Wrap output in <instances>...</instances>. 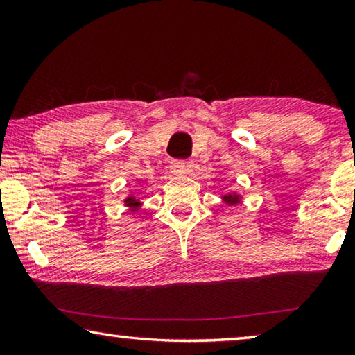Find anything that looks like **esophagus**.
<instances>
[{
  "instance_id": "esophagus-1",
  "label": "esophagus",
  "mask_w": 355,
  "mask_h": 355,
  "mask_svg": "<svg viewBox=\"0 0 355 355\" xmlns=\"http://www.w3.org/2000/svg\"><path fill=\"white\" fill-rule=\"evenodd\" d=\"M171 172L173 175H186L191 172V164L186 161H173L171 164Z\"/></svg>"
}]
</instances>
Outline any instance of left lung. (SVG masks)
<instances>
[{
	"instance_id": "1",
	"label": "left lung",
	"mask_w": 355,
	"mask_h": 355,
	"mask_svg": "<svg viewBox=\"0 0 355 355\" xmlns=\"http://www.w3.org/2000/svg\"><path fill=\"white\" fill-rule=\"evenodd\" d=\"M243 194H239L238 191H228V192H222L220 194V200L225 203L227 208H232V207H236L239 203L243 202Z\"/></svg>"
}]
</instances>
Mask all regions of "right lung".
Returning <instances> with one entry per match:
<instances>
[{
    "label": "right lung",
    "mask_w": 355,
    "mask_h": 355,
    "mask_svg": "<svg viewBox=\"0 0 355 355\" xmlns=\"http://www.w3.org/2000/svg\"><path fill=\"white\" fill-rule=\"evenodd\" d=\"M123 207L128 209L131 216H136V213L142 208V200L139 199V197H136L135 194H128L123 199Z\"/></svg>",
    "instance_id": "1"
}]
</instances>
